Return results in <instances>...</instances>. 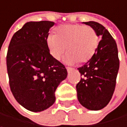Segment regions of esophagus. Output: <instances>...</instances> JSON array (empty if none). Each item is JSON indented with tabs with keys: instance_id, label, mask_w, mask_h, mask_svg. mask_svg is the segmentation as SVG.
Wrapping results in <instances>:
<instances>
[{
	"instance_id": "34e87169",
	"label": "esophagus",
	"mask_w": 127,
	"mask_h": 127,
	"mask_svg": "<svg viewBox=\"0 0 127 127\" xmlns=\"http://www.w3.org/2000/svg\"><path fill=\"white\" fill-rule=\"evenodd\" d=\"M66 70H67V72L68 74H70L72 71H73V69L72 68H69V67H66Z\"/></svg>"
}]
</instances>
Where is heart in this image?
Listing matches in <instances>:
<instances>
[{"mask_svg": "<svg viewBox=\"0 0 127 127\" xmlns=\"http://www.w3.org/2000/svg\"><path fill=\"white\" fill-rule=\"evenodd\" d=\"M99 44V37L94 29L81 24H65L56 28L55 34L46 38V46L51 56L59 61L68 52L65 62L74 64L86 63L95 55Z\"/></svg>", "mask_w": 127, "mask_h": 127, "instance_id": "heart-1", "label": "heart"}]
</instances>
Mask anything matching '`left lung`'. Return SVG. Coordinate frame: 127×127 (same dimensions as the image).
<instances>
[{
  "instance_id": "1",
  "label": "left lung",
  "mask_w": 127,
  "mask_h": 127,
  "mask_svg": "<svg viewBox=\"0 0 127 127\" xmlns=\"http://www.w3.org/2000/svg\"><path fill=\"white\" fill-rule=\"evenodd\" d=\"M94 29L101 40L93 57L78 70L83 77L77 84L80 103L90 110H100L110 101L115 88L119 59L115 40L101 24L83 22Z\"/></svg>"
}]
</instances>
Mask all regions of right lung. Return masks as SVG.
<instances>
[{
    "instance_id": "obj_1",
    "label": "right lung",
    "mask_w": 127,
    "mask_h": 127,
    "mask_svg": "<svg viewBox=\"0 0 127 127\" xmlns=\"http://www.w3.org/2000/svg\"><path fill=\"white\" fill-rule=\"evenodd\" d=\"M54 22L30 21L12 36L6 56L11 91L25 109L41 112L55 101V92L67 77L65 66L50 55L46 38Z\"/></svg>"
}]
</instances>
